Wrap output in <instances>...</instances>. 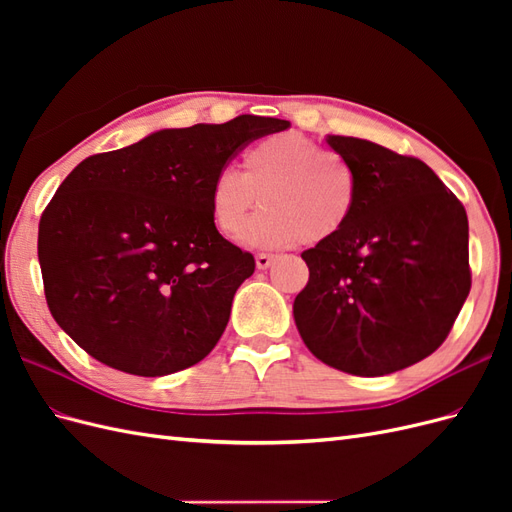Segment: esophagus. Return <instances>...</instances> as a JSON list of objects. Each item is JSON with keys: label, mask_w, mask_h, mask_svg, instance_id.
<instances>
[{"label": "esophagus", "mask_w": 512, "mask_h": 512, "mask_svg": "<svg viewBox=\"0 0 512 512\" xmlns=\"http://www.w3.org/2000/svg\"><path fill=\"white\" fill-rule=\"evenodd\" d=\"M273 260H275V256H271V254H258V256H256V267L265 271V269L271 267Z\"/></svg>", "instance_id": "esophagus-1"}]
</instances>
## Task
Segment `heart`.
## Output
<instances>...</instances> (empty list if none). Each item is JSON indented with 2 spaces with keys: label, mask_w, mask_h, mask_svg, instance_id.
I'll use <instances>...</instances> for the list:
<instances>
[{
  "label": "heart",
  "mask_w": 512,
  "mask_h": 512,
  "mask_svg": "<svg viewBox=\"0 0 512 512\" xmlns=\"http://www.w3.org/2000/svg\"><path fill=\"white\" fill-rule=\"evenodd\" d=\"M261 198L258 199L257 196ZM260 202L266 207L246 225ZM359 203L352 164L299 132L273 134L245 151L243 173L220 168L209 183V209L222 235L260 250H280L301 239H335Z\"/></svg>",
  "instance_id": "b5f03b06"
}]
</instances>
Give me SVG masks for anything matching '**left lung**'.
I'll return each instance as SVG.
<instances>
[{
    "label": "left lung",
    "instance_id": "8db88e82",
    "mask_svg": "<svg viewBox=\"0 0 512 512\" xmlns=\"http://www.w3.org/2000/svg\"><path fill=\"white\" fill-rule=\"evenodd\" d=\"M327 143L352 164L359 203L335 239L301 254L294 322L322 363L393 374L436 352L468 299V215L425 162L363 138Z\"/></svg>",
    "mask_w": 512,
    "mask_h": 512
}]
</instances>
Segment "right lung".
I'll return each instance as SVG.
<instances>
[{
	"label": "right lung",
	"instance_id": "add662e5",
	"mask_svg": "<svg viewBox=\"0 0 512 512\" xmlns=\"http://www.w3.org/2000/svg\"><path fill=\"white\" fill-rule=\"evenodd\" d=\"M286 128L284 119L239 115L153 132L76 166L38 228L44 294L59 327L134 376L203 361L256 267L215 228L211 177L247 143Z\"/></svg>",
	"mask_w": 512,
	"mask_h": 512
}]
</instances>
